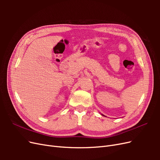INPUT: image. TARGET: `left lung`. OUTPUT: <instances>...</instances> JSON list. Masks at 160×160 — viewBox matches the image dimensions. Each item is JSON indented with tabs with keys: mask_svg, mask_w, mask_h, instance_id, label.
<instances>
[{
	"mask_svg": "<svg viewBox=\"0 0 160 160\" xmlns=\"http://www.w3.org/2000/svg\"><path fill=\"white\" fill-rule=\"evenodd\" d=\"M103 116H104V115H103Z\"/></svg>",
	"mask_w": 160,
	"mask_h": 160,
	"instance_id": "left-lung-1",
	"label": "left lung"
}]
</instances>
